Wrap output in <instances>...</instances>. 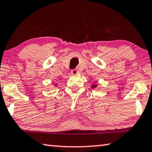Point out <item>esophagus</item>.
I'll return each mask as SVG.
<instances>
[{
  "mask_svg": "<svg viewBox=\"0 0 152 152\" xmlns=\"http://www.w3.org/2000/svg\"><path fill=\"white\" fill-rule=\"evenodd\" d=\"M78 71L77 70V69H73V70H71V73L73 75H76Z\"/></svg>",
  "mask_w": 152,
  "mask_h": 152,
  "instance_id": "esophagus-1",
  "label": "esophagus"
}]
</instances>
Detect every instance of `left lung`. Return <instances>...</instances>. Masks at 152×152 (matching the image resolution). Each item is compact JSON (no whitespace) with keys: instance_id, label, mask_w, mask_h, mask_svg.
<instances>
[{"instance_id":"left-lung-1","label":"left lung","mask_w":152,"mask_h":152,"mask_svg":"<svg viewBox=\"0 0 152 152\" xmlns=\"http://www.w3.org/2000/svg\"><path fill=\"white\" fill-rule=\"evenodd\" d=\"M97 87V85H96V84H95V85H93V86H91L92 88H95V87Z\"/></svg>"}]
</instances>
